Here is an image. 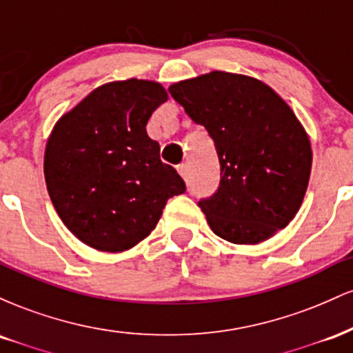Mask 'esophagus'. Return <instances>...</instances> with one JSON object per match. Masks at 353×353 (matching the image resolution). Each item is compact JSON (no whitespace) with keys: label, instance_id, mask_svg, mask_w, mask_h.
<instances>
[{"label":"esophagus","instance_id":"1","mask_svg":"<svg viewBox=\"0 0 353 353\" xmlns=\"http://www.w3.org/2000/svg\"><path fill=\"white\" fill-rule=\"evenodd\" d=\"M177 172L181 174V177H182V179H184L185 182L189 181V165H188V164L177 165Z\"/></svg>","mask_w":353,"mask_h":353}]
</instances>
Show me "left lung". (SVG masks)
<instances>
[{"label": "left lung", "instance_id": "8db88e82", "mask_svg": "<svg viewBox=\"0 0 353 353\" xmlns=\"http://www.w3.org/2000/svg\"><path fill=\"white\" fill-rule=\"evenodd\" d=\"M169 92L216 144L221 184L199 201L210 229L232 244H259L301 209L312 148L295 112L272 88L244 74L212 71Z\"/></svg>", "mask_w": 353, "mask_h": 353}]
</instances>
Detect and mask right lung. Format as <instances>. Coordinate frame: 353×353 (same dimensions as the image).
Returning a JSON list of instances; mask_svg holds the SVG:
<instances>
[{
  "mask_svg": "<svg viewBox=\"0 0 353 353\" xmlns=\"http://www.w3.org/2000/svg\"><path fill=\"white\" fill-rule=\"evenodd\" d=\"M168 101L156 81H112L91 91L52 128L44 179L52 205L81 242L124 252L152 232L169 197L185 190L145 132Z\"/></svg>",
  "mask_w": 353,
  "mask_h": 353,
  "instance_id": "add662e5",
  "label": "right lung"
}]
</instances>
